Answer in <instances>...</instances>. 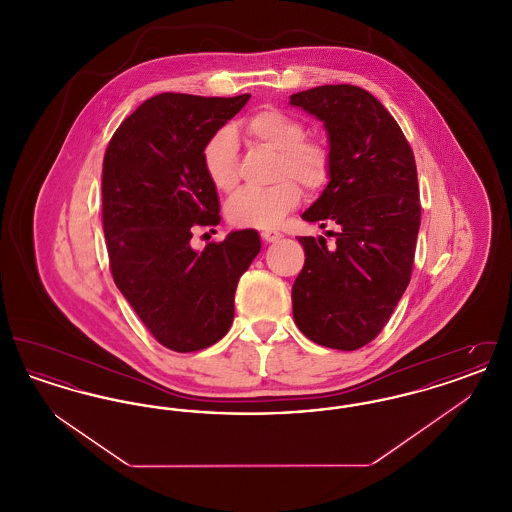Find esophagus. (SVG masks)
I'll list each match as a JSON object with an SVG mask.
<instances>
[{"label": "esophagus", "mask_w": 512, "mask_h": 512, "mask_svg": "<svg viewBox=\"0 0 512 512\" xmlns=\"http://www.w3.org/2000/svg\"><path fill=\"white\" fill-rule=\"evenodd\" d=\"M261 238H263L267 244H274V242H278V240L282 238V234L276 232V230H265V232H261Z\"/></svg>", "instance_id": "esophagus-1"}]
</instances>
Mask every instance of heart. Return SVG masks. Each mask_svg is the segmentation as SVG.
Listing matches in <instances>:
<instances>
[{"label":"heart","mask_w":512,"mask_h":512,"mask_svg":"<svg viewBox=\"0 0 512 512\" xmlns=\"http://www.w3.org/2000/svg\"><path fill=\"white\" fill-rule=\"evenodd\" d=\"M245 132L255 142L278 151L270 188H245L226 205V217L238 228H272L299 203V186L307 194L326 188L332 176L330 149L315 138H305L303 121L286 111L267 107L245 121ZM203 169L220 192L238 184V138L228 126L217 130L203 147Z\"/></svg>","instance_id":"obj_1"}]
</instances>
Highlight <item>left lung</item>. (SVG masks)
I'll list each match as a JSON object with an SVG mask.
<instances>
[{
  "label": "left lung",
  "instance_id": "obj_1",
  "mask_svg": "<svg viewBox=\"0 0 512 512\" xmlns=\"http://www.w3.org/2000/svg\"><path fill=\"white\" fill-rule=\"evenodd\" d=\"M324 122L332 176L301 215L336 238L301 236L305 265L293 320L318 345L355 351L390 320L413 270L420 199L413 149L388 109L359 86L328 84L290 96Z\"/></svg>",
  "mask_w": 512,
  "mask_h": 512
}]
</instances>
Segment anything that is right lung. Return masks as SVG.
Returning <instances> with one entry per match:
<instances>
[{"label":"right lung","instance_id":"add662e5","mask_svg":"<svg viewBox=\"0 0 512 512\" xmlns=\"http://www.w3.org/2000/svg\"><path fill=\"white\" fill-rule=\"evenodd\" d=\"M249 98H149L122 121L103 157V232L113 280L153 338L178 353L226 336L238 280L261 251L251 228L203 251L190 245L194 228L220 222L203 147Z\"/></svg>","mask_w":512,"mask_h":512}]
</instances>
